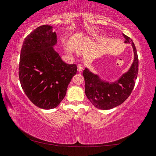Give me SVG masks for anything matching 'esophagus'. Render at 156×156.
Listing matches in <instances>:
<instances>
[{
	"instance_id": "esophagus-1",
	"label": "esophagus",
	"mask_w": 156,
	"mask_h": 156,
	"mask_svg": "<svg viewBox=\"0 0 156 156\" xmlns=\"http://www.w3.org/2000/svg\"><path fill=\"white\" fill-rule=\"evenodd\" d=\"M83 68L82 65L80 64L77 65V71L79 73H81V71L83 70Z\"/></svg>"
}]
</instances>
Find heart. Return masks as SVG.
I'll return each mask as SVG.
<instances>
[{"instance_id":"b5f03b06","label":"heart","mask_w":156,"mask_h":156,"mask_svg":"<svg viewBox=\"0 0 156 156\" xmlns=\"http://www.w3.org/2000/svg\"><path fill=\"white\" fill-rule=\"evenodd\" d=\"M97 37V35L96 34H94V33H90L87 35L85 36V40L88 41H91L94 39H96Z\"/></svg>"}]
</instances>
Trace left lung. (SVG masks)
Wrapping results in <instances>:
<instances>
[{
	"instance_id": "8db88e82",
	"label": "left lung",
	"mask_w": 156,
	"mask_h": 156,
	"mask_svg": "<svg viewBox=\"0 0 156 156\" xmlns=\"http://www.w3.org/2000/svg\"><path fill=\"white\" fill-rule=\"evenodd\" d=\"M125 44H131L133 60L127 71L113 81H108L98 73L86 68L83 71L85 80V93L94 107L101 110H110L122 104L132 92L138 72V57L132 40L122 34Z\"/></svg>"
}]
</instances>
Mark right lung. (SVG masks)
<instances>
[{
    "label": "right lung",
    "instance_id": "right-lung-1",
    "mask_svg": "<svg viewBox=\"0 0 156 156\" xmlns=\"http://www.w3.org/2000/svg\"><path fill=\"white\" fill-rule=\"evenodd\" d=\"M56 44L53 27L42 25L27 35L21 48L19 79L22 88L35 105L44 110L59 105L77 69L75 64L62 61L54 48Z\"/></svg>",
    "mask_w": 156,
    "mask_h": 156
}]
</instances>
